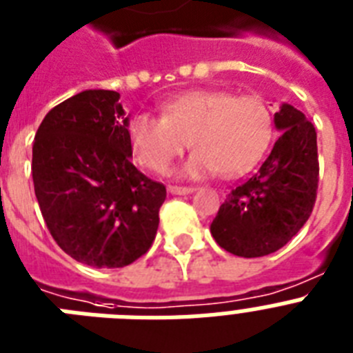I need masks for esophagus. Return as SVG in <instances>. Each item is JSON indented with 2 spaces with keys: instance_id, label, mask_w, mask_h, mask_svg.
<instances>
[{
  "instance_id": "34e87169",
  "label": "esophagus",
  "mask_w": 353,
  "mask_h": 353,
  "mask_svg": "<svg viewBox=\"0 0 353 353\" xmlns=\"http://www.w3.org/2000/svg\"><path fill=\"white\" fill-rule=\"evenodd\" d=\"M195 188L194 186H168V192H170L172 195H186V194H192Z\"/></svg>"
}]
</instances>
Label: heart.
I'll list each match as a JSON object with an SVG mask.
<instances>
[{
  "label": "heart",
  "mask_w": 353,
  "mask_h": 353,
  "mask_svg": "<svg viewBox=\"0 0 353 353\" xmlns=\"http://www.w3.org/2000/svg\"><path fill=\"white\" fill-rule=\"evenodd\" d=\"M272 131V111L259 94L197 90L163 103V117L134 114L129 141L136 159L156 174H165L190 141L195 152L181 176L197 179L219 172L233 177L262 158Z\"/></svg>",
  "instance_id": "b5f03b06"
}]
</instances>
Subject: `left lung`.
Masks as SVG:
<instances>
[{
    "label": "left lung",
    "mask_w": 353,
    "mask_h": 353,
    "mask_svg": "<svg viewBox=\"0 0 353 353\" xmlns=\"http://www.w3.org/2000/svg\"><path fill=\"white\" fill-rule=\"evenodd\" d=\"M274 127L282 136L268 159L226 195L210 226L222 250L244 259L283 248L309 221L316 203V129L291 103L274 112Z\"/></svg>",
    "instance_id": "obj_1"
}]
</instances>
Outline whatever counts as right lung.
I'll return each mask as SVG.
<instances>
[{
	"label": "right lung",
	"mask_w": 353,
	"mask_h": 353,
	"mask_svg": "<svg viewBox=\"0 0 353 353\" xmlns=\"http://www.w3.org/2000/svg\"><path fill=\"white\" fill-rule=\"evenodd\" d=\"M120 93L85 90L41 121L34 190L64 253L91 268H125L149 251L167 190L132 165Z\"/></svg>",
	"instance_id": "right-lung-1"
}]
</instances>
